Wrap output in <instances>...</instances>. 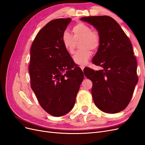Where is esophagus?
<instances>
[{
  "instance_id": "esophagus-1",
  "label": "esophagus",
  "mask_w": 145,
  "mask_h": 145,
  "mask_svg": "<svg viewBox=\"0 0 145 145\" xmlns=\"http://www.w3.org/2000/svg\"><path fill=\"white\" fill-rule=\"evenodd\" d=\"M80 68L82 69V71H83V69H84L85 68V67H84V66H80Z\"/></svg>"
}]
</instances>
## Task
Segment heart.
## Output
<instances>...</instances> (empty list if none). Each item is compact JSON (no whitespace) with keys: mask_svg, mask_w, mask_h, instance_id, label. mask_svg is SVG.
I'll return each instance as SVG.
<instances>
[{"mask_svg":"<svg viewBox=\"0 0 145 145\" xmlns=\"http://www.w3.org/2000/svg\"><path fill=\"white\" fill-rule=\"evenodd\" d=\"M73 36L68 31L62 34L63 44L69 54L74 53L77 43H79L81 49L77 51L72 57L74 62L77 65H86L93 54L92 50H97L100 43L99 33L92 30L89 25L84 23H78L72 27Z\"/></svg>","mask_w":145,"mask_h":145,"instance_id":"heart-1","label":"heart"}]
</instances>
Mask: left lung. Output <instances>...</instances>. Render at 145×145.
Masks as SVG:
<instances>
[{
    "label": "left lung",
    "mask_w": 145,
    "mask_h": 145,
    "mask_svg": "<svg viewBox=\"0 0 145 145\" xmlns=\"http://www.w3.org/2000/svg\"><path fill=\"white\" fill-rule=\"evenodd\" d=\"M81 20L93 25L100 39L98 51L92 62L102 69L94 71L88 68L83 71L93 82L94 102L105 112H119L129 103L138 82L137 63L132 43L111 17L89 16Z\"/></svg>",
    "instance_id": "obj_1"
}]
</instances>
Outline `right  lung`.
Here are the masks:
<instances>
[{"label":"right lung","mask_w":145,"mask_h":145,"mask_svg":"<svg viewBox=\"0 0 145 145\" xmlns=\"http://www.w3.org/2000/svg\"><path fill=\"white\" fill-rule=\"evenodd\" d=\"M71 20L50 21L37 33L31 48V87L42 108L54 117L71 110L84 77L63 44L62 34Z\"/></svg>","instance_id":"add662e5"}]
</instances>
